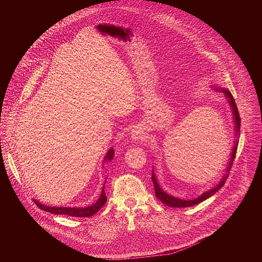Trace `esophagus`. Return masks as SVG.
I'll return each mask as SVG.
<instances>
[{
  "label": "esophagus",
  "instance_id": "34e87169",
  "mask_svg": "<svg viewBox=\"0 0 262 262\" xmlns=\"http://www.w3.org/2000/svg\"><path fill=\"white\" fill-rule=\"evenodd\" d=\"M130 138L133 141H140V140H144L146 138V135L145 133L143 132V129L141 127H135L134 129H132V133H130Z\"/></svg>",
  "mask_w": 262,
  "mask_h": 262
}]
</instances>
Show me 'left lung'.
I'll return each instance as SVG.
<instances>
[{
	"instance_id": "8db88e82",
	"label": "left lung",
	"mask_w": 262,
	"mask_h": 262,
	"mask_svg": "<svg viewBox=\"0 0 262 262\" xmlns=\"http://www.w3.org/2000/svg\"><path fill=\"white\" fill-rule=\"evenodd\" d=\"M217 90H221L223 93H225L227 99H228V102L232 108V113H233V116H234V124H235V133L237 134L239 132V128H241V117H239V114H238V111H237V106H236V103L234 101V98L232 96V94L230 93V91L226 90V89H221V88H217ZM236 150H237V140L235 142V146L233 147L232 149V152H231V158H230V161H229V166L227 168V174H225V176L223 177V179L219 182V184L215 186V188L209 190L208 192H205L203 193L200 197L194 199V200H182V199H179V198H176V197H173V196H170L168 195L166 192H164L162 190V188L160 186L158 180H157V177L152 171V175H151V179H152V182H154V185H155V192H156V196L158 197V199H160L164 204H166L167 206H171V207H189V206H193L195 204H198L204 200H206L207 198H209L210 196H212L213 194H215V192H217L222 186L224 185V183H225L227 177H228V172L230 171L231 169V166L233 165V161L235 159V155H236Z\"/></svg>"
}]
</instances>
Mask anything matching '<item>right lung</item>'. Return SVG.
I'll use <instances>...</instances> for the list:
<instances>
[{
    "instance_id": "right-lung-1",
    "label": "right lung",
    "mask_w": 262,
    "mask_h": 262,
    "mask_svg": "<svg viewBox=\"0 0 262 262\" xmlns=\"http://www.w3.org/2000/svg\"><path fill=\"white\" fill-rule=\"evenodd\" d=\"M115 151L113 148H111L110 150L107 151L104 161H112L114 158ZM35 202V204L38 206L40 209L54 213V214H65V215H70V216H77V217H87V216H91L94 213H96L106 202V197L104 194V186L102 188L100 197L98 198V200L91 206H87V207H83V208H79V207H52V206H46L45 204L39 203L37 200H33Z\"/></svg>"
}]
</instances>
